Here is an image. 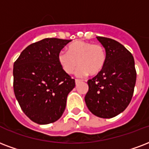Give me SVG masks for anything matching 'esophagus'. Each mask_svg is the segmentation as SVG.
Here are the masks:
<instances>
[{
	"label": "esophagus",
	"instance_id": "34e87169",
	"mask_svg": "<svg viewBox=\"0 0 149 149\" xmlns=\"http://www.w3.org/2000/svg\"><path fill=\"white\" fill-rule=\"evenodd\" d=\"M75 82H76V84H78V83L80 82V79H75Z\"/></svg>",
	"mask_w": 149,
	"mask_h": 149
}]
</instances>
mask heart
I'll return each mask as SVG.
<instances>
[{
    "mask_svg": "<svg viewBox=\"0 0 149 149\" xmlns=\"http://www.w3.org/2000/svg\"><path fill=\"white\" fill-rule=\"evenodd\" d=\"M58 61L62 70L72 74L79 64L77 71L78 77L96 75L104 68L106 62V52L102 44L77 40L68 47V52L61 51Z\"/></svg>",
    "mask_w": 149,
    "mask_h": 149,
    "instance_id": "1",
    "label": "heart"
}]
</instances>
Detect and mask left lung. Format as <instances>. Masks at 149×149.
<instances>
[{
	"instance_id": "1",
	"label": "left lung",
	"mask_w": 149,
	"mask_h": 149,
	"mask_svg": "<svg viewBox=\"0 0 149 149\" xmlns=\"http://www.w3.org/2000/svg\"><path fill=\"white\" fill-rule=\"evenodd\" d=\"M105 47L104 68L88 79L85 102L94 115L112 118L123 112L130 104L136 84L137 72L132 54L115 40L97 37Z\"/></svg>"
}]
</instances>
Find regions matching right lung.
<instances>
[{"label": "right lung", "mask_w": 149, "mask_h": 149, "mask_svg": "<svg viewBox=\"0 0 149 149\" xmlns=\"http://www.w3.org/2000/svg\"><path fill=\"white\" fill-rule=\"evenodd\" d=\"M71 40L45 38L25 48L13 67V88L22 110L38 124L58 120L75 79L62 70L58 54Z\"/></svg>", "instance_id": "obj_1"}]
</instances>
